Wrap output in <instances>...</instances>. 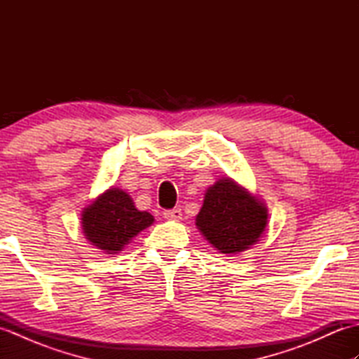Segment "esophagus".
Listing matches in <instances>:
<instances>
[{
    "label": "esophagus",
    "instance_id": "1",
    "mask_svg": "<svg viewBox=\"0 0 359 359\" xmlns=\"http://www.w3.org/2000/svg\"><path fill=\"white\" fill-rule=\"evenodd\" d=\"M163 217L168 220H180L182 219V210L180 208H172L163 211Z\"/></svg>",
    "mask_w": 359,
    "mask_h": 359
}]
</instances>
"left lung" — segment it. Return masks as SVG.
Returning a JSON list of instances; mask_svg holds the SVG:
<instances>
[{"mask_svg":"<svg viewBox=\"0 0 359 359\" xmlns=\"http://www.w3.org/2000/svg\"><path fill=\"white\" fill-rule=\"evenodd\" d=\"M196 225L220 253L234 255L261 238L266 208L230 179L219 180L205 193Z\"/></svg>","mask_w":359,"mask_h":359,"instance_id":"obj_1","label":"left lung"}]
</instances>
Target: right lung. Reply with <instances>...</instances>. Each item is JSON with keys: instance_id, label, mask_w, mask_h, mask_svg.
I'll return each mask as SVG.
<instances>
[{"instance_id": "add662e5", "label": "right lung", "mask_w": 359, "mask_h": 359, "mask_svg": "<svg viewBox=\"0 0 359 359\" xmlns=\"http://www.w3.org/2000/svg\"><path fill=\"white\" fill-rule=\"evenodd\" d=\"M81 220L86 239L108 255H114L154 222V217L137 210L125 191L111 188L85 208Z\"/></svg>"}]
</instances>
